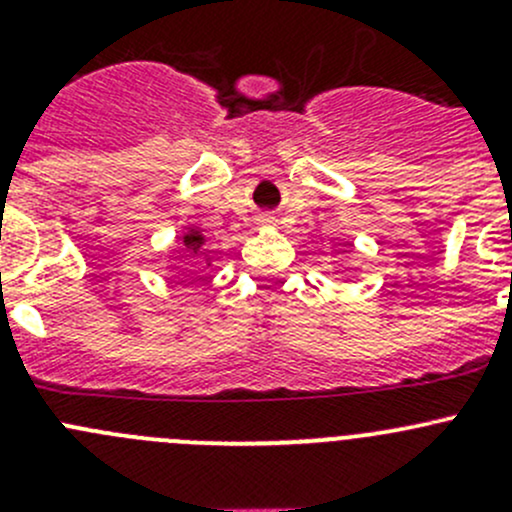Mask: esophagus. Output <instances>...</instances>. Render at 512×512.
Wrapping results in <instances>:
<instances>
[{
    "instance_id": "34e87169",
    "label": "esophagus",
    "mask_w": 512,
    "mask_h": 512,
    "mask_svg": "<svg viewBox=\"0 0 512 512\" xmlns=\"http://www.w3.org/2000/svg\"><path fill=\"white\" fill-rule=\"evenodd\" d=\"M262 223H265V225H272V223H275V218H262Z\"/></svg>"
}]
</instances>
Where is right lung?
<instances>
[{"label": "right lung", "instance_id": "1", "mask_svg": "<svg viewBox=\"0 0 512 512\" xmlns=\"http://www.w3.org/2000/svg\"><path fill=\"white\" fill-rule=\"evenodd\" d=\"M205 242H208V237H205V230L200 225H185L183 230H180V235L175 237V250L173 252H185L188 257H200V265H205V270H210L213 267V257H210V252L205 250ZM203 270V275H205ZM203 275L200 272L193 270V277L190 280H203Z\"/></svg>", "mask_w": 512, "mask_h": 512}]
</instances>
